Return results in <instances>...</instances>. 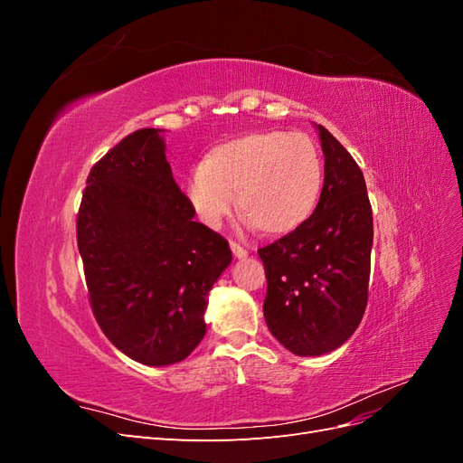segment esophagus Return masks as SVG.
Instances as JSON below:
<instances>
[{"label":"esophagus","instance_id":"1","mask_svg":"<svg viewBox=\"0 0 463 463\" xmlns=\"http://www.w3.org/2000/svg\"><path fill=\"white\" fill-rule=\"evenodd\" d=\"M230 249H232V253H233L235 259H247V257H249V250H247L245 247H241L240 243L232 241V243H230Z\"/></svg>","mask_w":463,"mask_h":463}]
</instances>
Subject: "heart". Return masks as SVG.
Returning a JSON list of instances; mask_svg holds the SVG:
<instances>
[{"label": "heart", "mask_w": 463, "mask_h": 463, "mask_svg": "<svg viewBox=\"0 0 463 463\" xmlns=\"http://www.w3.org/2000/svg\"><path fill=\"white\" fill-rule=\"evenodd\" d=\"M325 191V162L303 133L259 131L218 145L185 184V194L208 228L233 213L266 237H284L309 220Z\"/></svg>", "instance_id": "obj_1"}]
</instances>
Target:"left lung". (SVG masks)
I'll use <instances>...</instances> for the list:
<instances>
[{
  "label": "left lung",
  "mask_w": 463,
  "mask_h": 463,
  "mask_svg": "<svg viewBox=\"0 0 463 463\" xmlns=\"http://www.w3.org/2000/svg\"><path fill=\"white\" fill-rule=\"evenodd\" d=\"M325 154V191L315 214L259 249L266 272L264 318L291 354L313 357L347 342L367 307L373 213L365 177L328 129L315 125Z\"/></svg>",
  "instance_id": "1"
}]
</instances>
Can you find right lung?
Instances as JSON below:
<instances>
[{"instance_id": "obj_1", "label": "right lung", "mask_w": 463, "mask_h": 463, "mask_svg": "<svg viewBox=\"0 0 463 463\" xmlns=\"http://www.w3.org/2000/svg\"><path fill=\"white\" fill-rule=\"evenodd\" d=\"M193 216L164 129L128 135L87 177L77 243L92 313L143 365H174L201 344L208 291L232 262L228 241Z\"/></svg>"}]
</instances>
